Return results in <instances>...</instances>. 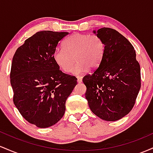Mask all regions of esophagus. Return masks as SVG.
Listing matches in <instances>:
<instances>
[{
	"instance_id": "34e87169",
	"label": "esophagus",
	"mask_w": 153,
	"mask_h": 153,
	"mask_svg": "<svg viewBox=\"0 0 153 153\" xmlns=\"http://www.w3.org/2000/svg\"><path fill=\"white\" fill-rule=\"evenodd\" d=\"M77 81H78V83H80V82H82V77L78 76V80H77Z\"/></svg>"
}]
</instances>
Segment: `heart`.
<instances>
[{"label": "heart", "instance_id": "obj_1", "mask_svg": "<svg viewBox=\"0 0 153 153\" xmlns=\"http://www.w3.org/2000/svg\"><path fill=\"white\" fill-rule=\"evenodd\" d=\"M105 45L101 38L96 34L75 33L64 42V47H58L54 50V62L64 73H70L73 70L76 59L78 64L73 73L81 74L89 68H97L102 60Z\"/></svg>", "mask_w": 153, "mask_h": 153}]
</instances>
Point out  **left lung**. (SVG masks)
<instances>
[{
	"label": "left lung",
	"mask_w": 153,
	"mask_h": 153,
	"mask_svg": "<svg viewBox=\"0 0 153 153\" xmlns=\"http://www.w3.org/2000/svg\"><path fill=\"white\" fill-rule=\"evenodd\" d=\"M95 34L105 45L101 63L82 78L93 113L106 121H117L130 112L141 87L140 66L132 45L115 29L103 27Z\"/></svg>",
	"instance_id": "1"
}]
</instances>
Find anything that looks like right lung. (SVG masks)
<instances>
[{"instance_id":"right-lung-1","label":"right lung","mask_w":153,"mask_h":153,"mask_svg":"<svg viewBox=\"0 0 153 153\" xmlns=\"http://www.w3.org/2000/svg\"><path fill=\"white\" fill-rule=\"evenodd\" d=\"M68 34L38 31L13 55L10 73L13 103L37 127H51L62 119L66 100L77 84V78L62 73L53 59L59 42Z\"/></svg>"}]
</instances>
